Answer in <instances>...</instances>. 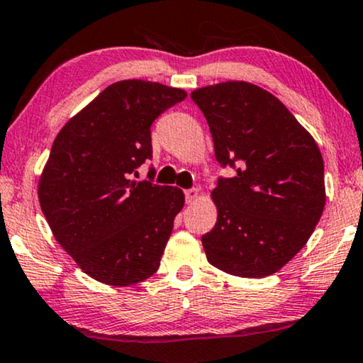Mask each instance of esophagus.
Instances as JSON below:
<instances>
[{
	"instance_id": "obj_1",
	"label": "esophagus",
	"mask_w": 363,
	"mask_h": 363,
	"mask_svg": "<svg viewBox=\"0 0 363 363\" xmlns=\"http://www.w3.org/2000/svg\"><path fill=\"white\" fill-rule=\"evenodd\" d=\"M199 189H190V190H185V200L186 203H194L196 199H199Z\"/></svg>"
}]
</instances>
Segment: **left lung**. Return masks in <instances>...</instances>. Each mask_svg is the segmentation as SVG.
Returning <instances> with one entry per match:
<instances>
[{"mask_svg":"<svg viewBox=\"0 0 363 363\" xmlns=\"http://www.w3.org/2000/svg\"><path fill=\"white\" fill-rule=\"evenodd\" d=\"M216 158L235 174L212 191L216 227L202 235L208 262L240 277L274 274L305 247L325 207L315 140L271 92L242 82L196 89Z\"/></svg>","mask_w":363,"mask_h":363,"instance_id":"8db88e82","label":"left lung"}]
</instances>
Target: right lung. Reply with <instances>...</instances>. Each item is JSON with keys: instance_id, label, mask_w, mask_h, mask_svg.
Returning a JSON list of instances; mask_svg holds the SVG:
<instances>
[{"instance_id": "add662e5", "label": "right lung", "mask_w": 363, "mask_h": 363, "mask_svg": "<svg viewBox=\"0 0 363 363\" xmlns=\"http://www.w3.org/2000/svg\"><path fill=\"white\" fill-rule=\"evenodd\" d=\"M186 92L121 80L75 114L52 145L38 183L40 207L57 242L86 274L111 286L153 276L185 195L136 182L151 160V124Z\"/></svg>"}]
</instances>
